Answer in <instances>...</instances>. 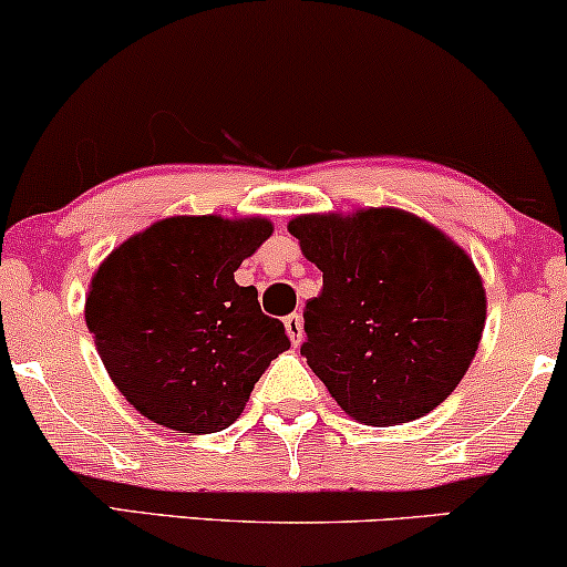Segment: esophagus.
<instances>
[{"label":"esophagus","instance_id":"1","mask_svg":"<svg viewBox=\"0 0 567 567\" xmlns=\"http://www.w3.org/2000/svg\"><path fill=\"white\" fill-rule=\"evenodd\" d=\"M285 332H288L292 346H300V340H303V319H300V313L285 317Z\"/></svg>","mask_w":567,"mask_h":567}]
</instances>
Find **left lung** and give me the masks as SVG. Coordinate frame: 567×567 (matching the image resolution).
<instances>
[{"label":"left lung","mask_w":567,"mask_h":567,"mask_svg":"<svg viewBox=\"0 0 567 567\" xmlns=\"http://www.w3.org/2000/svg\"><path fill=\"white\" fill-rule=\"evenodd\" d=\"M288 230L324 271L300 355L337 405L369 426L434 411L484 332L486 296L465 250L400 209L308 214Z\"/></svg>","instance_id":"obj_1"}]
</instances>
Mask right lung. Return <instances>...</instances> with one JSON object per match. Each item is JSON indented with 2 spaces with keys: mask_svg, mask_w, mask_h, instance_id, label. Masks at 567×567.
<instances>
[{
  "mask_svg": "<svg viewBox=\"0 0 567 567\" xmlns=\"http://www.w3.org/2000/svg\"><path fill=\"white\" fill-rule=\"evenodd\" d=\"M269 235L267 219H162L93 275L85 324L112 382L154 424L221 432L290 348L256 288L235 282V269Z\"/></svg>",
  "mask_w": 567,
  "mask_h": 567,
  "instance_id": "1",
  "label": "right lung"
}]
</instances>
